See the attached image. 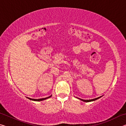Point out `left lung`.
Wrapping results in <instances>:
<instances>
[{"label": "left lung", "mask_w": 126, "mask_h": 126, "mask_svg": "<svg viewBox=\"0 0 126 126\" xmlns=\"http://www.w3.org/2000/svg\"><path fill=\"white\" fill-rule=\"evenodd\" d=\"M101 97H102V96L96 98H94V99H89V100H84V99H82L79 98H78V99H79L80 100H81V101H83V102H92V101H95V100H97V99H99V98H101Z\"/></svg>", "instance_id": "1"}]
</instances>
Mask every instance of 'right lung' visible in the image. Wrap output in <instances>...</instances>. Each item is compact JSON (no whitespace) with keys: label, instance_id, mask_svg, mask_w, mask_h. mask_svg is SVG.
<instances>
[{"label":"right lung","instance_id":"1","mask_svg":"<svg viewBox=\"0 0 126 126\" xmlns=\"http://www.w3.org/2000/svg\"><path fill=\"white\" fill-rule=\"evenodd\" d=\"M52 97V95H50L49 97H46V98H40V99H32V98H28V99H31V100H32V101H43V100H45L46 99H48L49 98H50Z\"/></svg>","mask_w":126,"mask_h":126}]
</instances>
